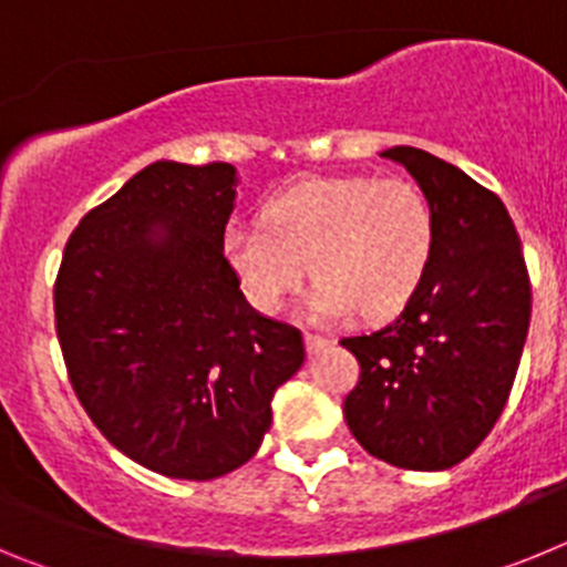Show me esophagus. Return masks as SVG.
<instances>
[{
  "label": "esophagus",
  "mask_w": 567,
  "mask_h": 567,
  "mask_svg": "<svg viewBox=\"0 0 567 567\" xmlns=\"http://www.w3.org/2000/svg\"><path fill=\"white\" fill-rule=\"evenodd\" d=\"M303 340H307L309 354L320 352V349H323V346H329V338H323V334H318V332H309V329H307V334H303Z\"/></svg>",
  "instance_id": "obj_1"
}]
</instances>
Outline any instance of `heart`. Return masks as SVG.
<instances>
[{"label":"heart","mask_w":567,"mask_h":567,"mask_svg":"<svg viewBox=\"0 0 567 567\" xmlns=\"http://www.w3.org/2000/svg\"><path fill=\"white\" fill-rule=\"evenodd\" d=\"M267 227L229 224L224 258L260 312H280L312 264L315 312L389 318L429 275L437 224L429 195L409 178H307L264 207Z\"/></svg>","instance_id":"1"}]
</instances>
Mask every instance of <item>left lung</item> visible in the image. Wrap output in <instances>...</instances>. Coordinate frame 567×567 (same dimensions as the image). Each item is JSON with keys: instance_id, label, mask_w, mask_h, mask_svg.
<instances>
[{"instance_id": "8db88e82", "label": "left lung", "mask_w": 567, "mask_h": 567, "mask_svg": "<svg viewBox=\"0 0 567 567\" xmlns=\"http://www.w3.org/2000/svg\"><path fill=\"white\" fill-rule=\"evenodd\" d=\"M380 155L403 164L429 195L437 244L429 275L389 327L340 340L360 363L343 400L346 425L383 463L452 468L508 403L530 323L528 267L491 189L425 150Z\"/></svg>"}]
</instances>
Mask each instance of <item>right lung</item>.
Wrapping results in <instances>:
<instances>
[{
  "mask_svg": "<svg viewBox=\"0 0 567 567\" xmlns=\"http://www.w3.org/2000/svg\"><path fill=\"white\" fill-rule=\"evenodd\" d=\"M233 202V164H150L79 221L53 287L79 403L118 452L173 480L247 463L307 358L300 329L238 289Z\"/></svg>",
  "mask_w": 567,
  "mask_h": 567,
  "instance_id": "1",
  "label": "right lung"
}]
</instances>
